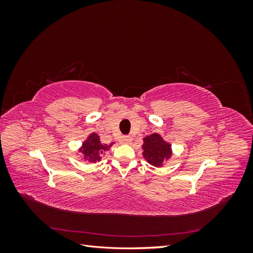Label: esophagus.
Masks as SVG:
<instances>
[{
	"label": "esophagus",
	"instance_id": "esophagus-1",
	"mask_svg": "<svg viewBox=\"0 0 253 253\" xmlns=\"http://www.w3.org/2000/svg\"><path fill=\"white\" fill-rule=\"evenodd\" d=\"M131 141H132V138L128 136H124L120 138V142H122V143H129Z\"/></svg>",
	"mask_w": 253,
	"mask_h": 253
}]
</instances>
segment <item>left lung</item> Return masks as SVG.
Returning a JSON list of instances; mask_svg holds the SVG:
<instances>
[{
  "label": "left lung",
  "mask_w": 253,
  "mask_h": 253,
  "mask_svg": "<svg viewBox=\"0 0 253 253\" xmlns=\"http://www.w3.org/2000/svg\"><path fill=\"white\" fill-rule=\"evenodd\" d=\"M143 156L147 162L155 167L164 164L171 156V145L165 142L158 134H152L143 139Z\"/></svg>",
  "instance_id": "8db88e82"
}]
</instances>
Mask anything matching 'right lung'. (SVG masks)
<instances>
[{
    "label": "right lung",
    "instance_id": "add662e5",
    "mask_svg": "<svg viewBox=\"0 0 253 253\" xmlns=\"http://www.w3.org/2000/svg\"><path fill=\"white\" fill-rule=\"evenodd\" d=\"M112 147V143L110 145L103 144L100 142V138L97 134H90L88 139L83 143L82 147V153L85 154L91 162H97V160L100 159V155L103 154L104 151H108Z\"/></svg>",
    "mask_w": 253,
    "mask_h": 253
}]
</instances>
